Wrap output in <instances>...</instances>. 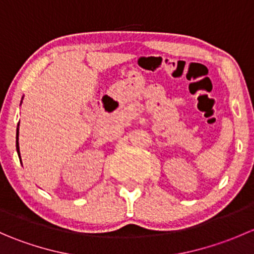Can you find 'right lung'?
Segmentation results:
<instances>
[{
    "label": "right lung",
    "mask_w": 254,
    "mask_h": 254,
    "mask_svg": "<svg viewBox=\"0 0 254 254\" xmlns=\"http://www.w3.org/2000/svg\"><path fill=\"white\" fill-rule=\"evenodd\" d=\"M16 147H17V152L19 153V145H18V129H17V141H16Z\"/></svg>",
    "instance_id": "add662e5"
}]
</instances>
